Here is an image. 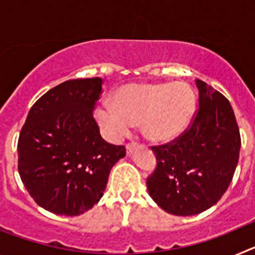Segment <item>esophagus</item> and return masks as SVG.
I'll use <instances>...</instances> for the list:
<instances>
[{
	"instance_id": "esophagus-1",
	"label": "esophagus",
	"mask_w": 255,
	"mask_h": 255,
	"mask_svg": "<svg viewBox=\"0 0 255 255\" xmlns=\"http://www.w3.org/2000/svg\"><path fill=\"white\" fill-rule=\"evenodd\" d=\"M135 149V143H128L126 144V154L130 155Z\"/></svg>"
}]
</instances>
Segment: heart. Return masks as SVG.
<instances>
[{
    "label": "heart",
    "instance_id": "heart-1",
    "mask_svg": "<svg viewBox=\"0 0 255 255\" xmlns=\"http://www.w3.org/2000/svg\"><path fill=\"white\" fill-rule=\"evenodd\" d=\"M194 94L184 83L129 84L115 93L114 105L96 108L94 116L112 139L121 138L140 123L153 141H166L185 129L194 111Z\"/></svg>",
    "mask_w": 255,
    "mask_h": 255
}]
</instances>
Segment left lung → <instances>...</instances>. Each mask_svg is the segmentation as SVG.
<instances>
[{
	"instance_id": "obj_1",
	"label": "left lung",
	"mask_w": 255,
	"mask_h": 255,
	"mask_svg": "<svg viewBox=\"0 0 255 255\" xmlns=\"http://www.w3.org/2000/svg\"><path fill=\"white\" fill-rule=\"evenodd\" d=\"M198 110L177 138L154 145L157 166L148 193L163 211L193 216L215 206L233 180L240 153V131L224 94L195 80Z\"/></svg>"
}]
</instances>
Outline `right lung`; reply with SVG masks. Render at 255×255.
I'll return each mask as SVG.
<instances>
[{
    "label": "right lung",
    "mask_w": 255,
    "mask_h": 255,
    "mask_svg": "<svg viewBox=\"0 0 255 255\" xmlns=\"http://www.w3.org/2000/svg\"><path fill=\"white\" fill-rule=\"evenodd\" d=\"M101 78L52 88L31 106L17 141V168L35 203L62 216H79L102 198L108 175L126 150L101 136L93 111Z\"/></svg>",
    "instance_id": "add662e5"
}]
</instances>
